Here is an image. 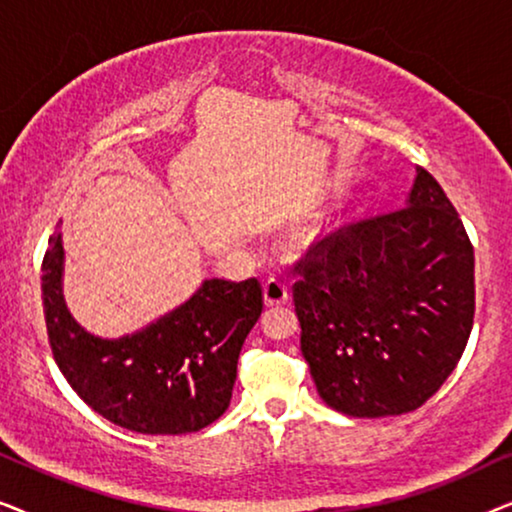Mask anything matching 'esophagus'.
<instances>
[{
    "mask_svg": "<svg viewBox=\"0 0 512 512\" xmlns=\"http://www.w3.org/2000/svg\"><path fill=\"white\" fill-rule=\"evenodd\" d=\"M263 298L265 305H284L289 300V286L282 277H270L263 284Z\"/></svg>",
    "mask_w": 512,
    "mask_h": 512,
    "instance_id": "obj_1",
    "label": "esophagus"
}]
</instances>
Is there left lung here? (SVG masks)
<instances>
[{
	"instance_id": "obj_1",
	"label": "left lung",
	"mask_w": 512,
	"mask_h": 512,
	"mask_svg": "<svg viewBox=\"0 0 512 512\" xmlns=\"http://www.w3.org/2000/svg\"><path fill=\"white\" fill-rule=\"evenodd\" d=\"M473 268L464 223L424 167L401 209L314 242L296 263L293 303L324 403L375 419L429 401L471 335Z\"/></svg>"
}]
</instances>
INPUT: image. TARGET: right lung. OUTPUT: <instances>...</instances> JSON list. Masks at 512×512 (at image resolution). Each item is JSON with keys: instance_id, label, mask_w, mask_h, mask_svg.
Returning a JSON list of instances; mask_svg holds the SVG:
<instances>
[{"instance_id": "add662e5", "label": "right lung", "mask_w": 512, "mask_h": 512, "mask_svg": "<svg viewBox=\"0 0 512 512\" xmlns=\"http://www.w3.org/2000/svg\"><path fill=\"white\" fill-rule=\"evenodd\" d=\"M62 270V235L53 233L41 263L48 342L62 375L97 415L128 431L181 436L228 410L244 338L263 312L258 279H205L184 305L107 340L76 324Z\"/></svg>"}]
</instances>
